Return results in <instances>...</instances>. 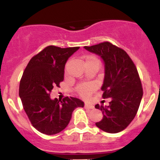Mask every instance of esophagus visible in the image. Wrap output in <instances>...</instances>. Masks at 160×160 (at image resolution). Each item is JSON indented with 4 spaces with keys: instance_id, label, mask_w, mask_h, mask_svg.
I'll return each instance as SVG.
<instances>
[{
    "instance_id": "34e87169",
    "label": "esophagus",
    "mask_w": 160,
    "mask_h": 160,
    "mask_svg": "<svg viewBox=\"0 0 160 160\" xmlns=\"http://www.w3.org/2000/svg\"><path fill=\"white\" fill-rule=\"evenodd\" d=\"M84 107L86 109H94L95 107L92 105V104H85V105H84Z\"/></svg>"
}]
</instances>
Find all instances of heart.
Here are the masks:
<instances>
[{"label": "heart", "mask_w": 160, "mask_h": 160, "mask_svg": "<svg viewBox=\"0 0 160 160\" xmlns=\"http://www.w3.org/2000/svg\"><path fill=\"white\" fill-rule=\"evenodd\" d=\"M84 60H85V65L92 63L98 64L99 65L98 58L94 56H86L84 58ZM95 88V86L94 84H81L78 87V92L80 95H81L83 98H86L94 91Z\"/></svg>", "instance_id": "obj_1"}]
</instances>
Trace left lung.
<instances>
[{
  "label": "left lung",
  "instance_id": "8db88e82",
  "mask_svg": "<svg viewBox=\"0 0 160 160\" xmlns=\"http://www.w3.org/2000/svg\"><path fill=\"white\" fill-rule=\"evenodd\" d=\"M84 49L103 60V98L111 99L108 106L98 104L95 106L103 113L102 120L95 125L106 132H120L135 118L143 96L136 67L123 49L109 42L84 47Z\"/></svg>",
  "mask_w": 160,
  "mask_h": 160
}]
</instances>
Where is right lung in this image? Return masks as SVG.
Wrapping results in <instances>:
<instances>
[{
  "label": "right lung",
  "mask_w": 160,
  "mask_h": 160,
  "mask_svg": "<svg viewBox=\"0 0 160 160\" xmlns=\"http://www.w3.org/2000/svg\"><path fill=\"white\" fill-rule=\"evenodd\" d=\"M79 48L49 46L33 57L24 71L19 95L29 120L40 132H60L68 125L75 108L84 107L79 98L66 97L61 101L49 95L63 81L66 62Z\"/></svg>",
  "instance_id": "add662e5"
}]
</instances>
